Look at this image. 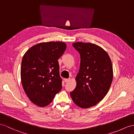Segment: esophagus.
Segmentation results:
<instances>
[{"label": "esophagus", "mask_w": 134, "mask_h": 134, "mask_svg": "<svg viewBox=\"0 0 134 134\" xmlns=\"http://www.w3.org/2000/svg\"><path fill=\"white\" fill-rule=\"evenodd\" d=\"M69 80H70V78H65L64 79V81L65 82H68V81H69Z\"/></svg>", "instance_id": "34e87169"}]
</instances>
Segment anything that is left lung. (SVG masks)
<instances>
[{
	"instance_id": "obj_1",
	"label": "left lung",
	"mask_w": 134,
	"mask_h": 134,
	"mask_svg": "<svg viewBox=\"0 0 134 134\" xmlns=\"http://www.w3.org/2000/svg\"><path fill=\"white\" fill-rule=\"evenodd\" d=\"M73 47L81 57L77 86L70 92L74 103L81 108L96 105L106 96L112 83L111 61L107 52L92 43L77 42Z\"/></svg>"
}]
</instances>
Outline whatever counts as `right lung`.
<instances>
[{
	"label": "right lung",
	"mask_w": 134,
	"mask_h": 134,
	"mask_svg": "<svg viewBox=\"0 0 134 134\" xmlns=\"http://www.w3.org/2000/svg\"><path fill=\"white\" fill-rule=\"evenodd\" d=\"M66 48L63 42H41L24 54L21 65V83L29 99L35 105H48L62 89L57 60Z\"/></svg>",
	"instance_id": "obj_1"
}]
</instances>
